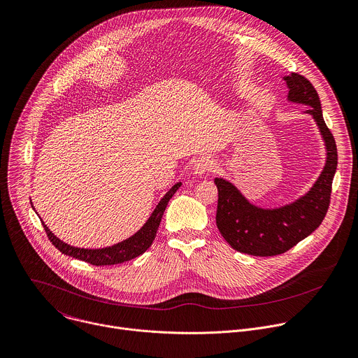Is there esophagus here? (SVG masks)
I'll use <instances>...</instances> for the list:
<instances>
[{
	"mask_svg": "<svg viewBox=\"0 0 358 358\" xmlns=\"http://www.w3.org/2000/svg\"><path fill=\"white\" fill-rule=\"evenodd\" d=\"M213 167H215V162L210 157H199L198 160H195L192 170L196 176H203L212 171Z\"/></svg>",
	"mask_w": 358,
	"mask_h": 358,
	"instance_id": "1",
	"label": "esophagus"
}]
</instances>
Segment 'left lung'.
<instances>
[{"label":"left lung","mask_w":358,"mask_h":358,"mask_svg":"<svg viewBox=\"0 0 358 358\" xmlns=\"http://www.w3.org/2000/svg\"><path fill=\"white\" fill-rule=\"evenodd\" d=\"M284 80L289 90L288 101L310 106L305 113L315 119L324 141L326 164L303 196L274 209L253 205L231 182L215 178L217 187L216 226L234 250L250 256L282 255L320 226L329 209L331 182L337 169L336 142L324 124L316 90L306 77L298 73H291Z\"/></svg>","instance_id":"8db88e82"}]
</instances>
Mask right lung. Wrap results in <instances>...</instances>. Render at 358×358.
<instances>
[{
  "label": "right lung",
  "mask_w": 358,
  "mask_h": 358,
  "mask_svg": "<svg viewBox=\"0 0 358 358\" xmlns=\"http://www.w3.org/2000/svg\"><path fill=\"white\" fill-rule=\"evenodd\" d=\"M181 187V182H177L174 187H171L169 189V192L160 199L159 205L156 206V209L153 210V213L150 215V217L148 219V222L143 224V227L136 231L134 236H131L129 239L116 243L113 246L109 248H103V249H80V248H74L70 246L64 242H62L59 237H56L50 229L43 223L42 224L45 227V231L49 237V241L52 242V245L60 250L63 255L66 256H71L74 259L83 260L85 263H90L92 266H112V264H121L125 262H129L141 255H143L153 243L157 229L160 226L163 213L166 210V206L169 203V201L171 199V196L176 194V191Z\"/></svg>",
  "instance_id": "1"
}]
</instances>
